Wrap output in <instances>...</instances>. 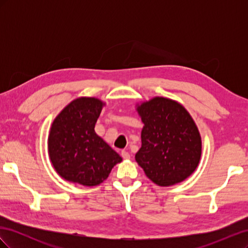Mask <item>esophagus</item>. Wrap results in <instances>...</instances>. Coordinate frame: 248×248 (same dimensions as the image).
I'll return each mask as SVG.
<instances>
[{
	"label": "esophagus",
	"instance_id": "esophagus-1",
	"mask_svg": "<svg viewBox=\"0 0 248 248\" xmlns=\"http://www.w3.org/2000/svg\"><path fill=\"white\" fill-rule=\"evenodd\" d=\"M121 155H122V157H123L124 159H129L130 158V154L127 152V151H124V150L121 152Z\"/></svg>",
	"mask_w": 248,
	"mask_h": 248
}]
</instances>
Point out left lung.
I'll return each instance as SVG.
<instances>
[{"mask_svg":"<svg viewBox=\"0 0 248 248\" xmlns=\"http://www.w3.org/2000/svg\"><path fill=\"white\" fill-rule=\"evenodd\" d=\"M138 111L145 126L137 162L157 185L183 181L197 169L202 153L200 132L188 111L163 97L141 103Z\"/></svg>","mask_w":248,"mask_h":248,"instance_id":"8db88e82","label":"left lung"}]
</instances>
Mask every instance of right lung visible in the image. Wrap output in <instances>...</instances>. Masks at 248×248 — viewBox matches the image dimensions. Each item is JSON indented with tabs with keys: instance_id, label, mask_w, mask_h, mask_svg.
Returning a JSON list of instances; mask_svg holds the SVG:
<instances>
[{
	"instance_id": "add662e5",
	"label": "right lung",
	"mask_w": 248,
	"mask_h": 248,
	"mask_svg": "<svg viewBox=\"0 0 248 248\" xmlns=\"http://www.w3.org/2000/svg\"><path fill=\"white\" fill-rule=\"evenodd\" d=\"M103 103L81 97L69 103L51 125L48 154L58 174L71 182L95 186L106 180L122 158L96 134Z\"/></svg>"
}]
</instances>
